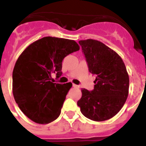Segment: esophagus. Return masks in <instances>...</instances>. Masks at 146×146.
Masks as SVG:
<instances>
[{"label": "esophagus", "instance_id": "esophagus-1", "mask_svg": "<svg viewBox=\"0 0 146 146\" xmlns=\"http://www.w3.org/2000/svg\"><path fill=\"white\" fill-rule=\"evenodd\" d=\"M72 86H73V87H74V88H78L79 87V86H78V85H76V84H72Z\"/></svg>", "mask_w": 146, "mask_h": 146}]
</instances>
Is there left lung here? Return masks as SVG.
<instances>
[{
	"instance_id": "8db88e82",
	"label": "left lung",
	"mask_w": 146,
	"mask_h": 146,
	"mask_svg": "<svg viewBox=\"0 0 146 146\" xmlns=\"http://www.w3.org/2000/svg\"><path fill=\"white\" fill-rule=\"evenodd\" d=\"M89 72L96 76L94 89L83 88L78 106L85 117L106 121L119 112L129 93V75L123 60L116 52L99 40H79Z\"/></svg>"
}]
</instances>
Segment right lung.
I'll use <instances>...</instances> for the list:
<instances>
[{"label": "right lung", "instance_id": "1", "mask_svg": "<svg viewBox=\"0 0 146 146\" xmlns=\"http://www.w3.org/2000/svg\"><path fill=\"white\" fill-rule=\"evenodd\" d=\"M79 49L73 40L44 37L19 56L13 72V93L19 108L29 119L44 124L59 117L72 84L53 83L52 75L59 78L64 58Z\"/></svg>", "mask_w": 146, "mask_h": 146}]
</instances>
